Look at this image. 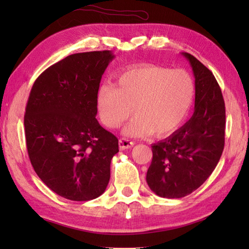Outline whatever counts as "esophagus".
Here are the masks:
<instances>
[{"instance_id": "34e87169", "label": "esophagus", "mask_w": 249, "mask_h": 249, "mask_svg": "<svg viewBox=\"0 0 249 249\" xmlns=\"http://www.w3.org/2000/svg\"><path fill=\"white\" fill-rule=\"evenodd\" d=\"M134 141L128 140V139H125V138H122L119 140V146L121 150H126V149H130V147L134 146Z\"/></svg>"}]
</instances>
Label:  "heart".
Instances as JSON below:
<instances>
[{
	"instance_id": "b5f03b06",
	"label": "heart",
	"mask_w": 249,
	"mask_h": 249,
	"mask_svg": "<svg viewBox=\"0 0 249 249\" xmlns=\"http://www.w3.org/2000/svg\"><path fill=\"white\" fill-rule=\"evenodd\" d=\"M194 97L195 81L186 71L142 65L121 73L115 87L100 86L96 109L99 121L110 129L119 128L133 111L123 128L125 136H166L183 123Z\"/></svg>"
}]
</instances>
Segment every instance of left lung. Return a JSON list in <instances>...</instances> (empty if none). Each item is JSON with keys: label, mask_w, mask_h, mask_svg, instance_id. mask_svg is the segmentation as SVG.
Segmentation results:
<instances>
[{"label": "left lung", "mask_w": 249, "mask_h": 249, "mask_svg": "<svg viewBox=\"0 0 249 249\" xmlns=\"http://www.w3.org/2000/svg\"><path fill=\"white\" fill-rule=\"evenodd\" d=\"M195 111L181 128L152 144L153 158L146 182L162 198H182L199 188L220 160L225 146L226 110L219 84L209 68L192 54Z\"/></svg>", "instance_id": "8db88e82"}]
</instances>
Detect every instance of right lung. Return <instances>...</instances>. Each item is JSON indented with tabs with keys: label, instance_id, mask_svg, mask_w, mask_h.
Instances as JSON below:
<instances>
[{
	"label": "right lung",
	"instance_id": "right-lung-1",
	"mask_svg": "<svg viewBox=\"0 0 249 249\" xmlns=\"http://www.w3.org/2000/svg\"><path fill=\"white\" fill-rule=\"evenodd\" d=\"M109 50L75 53L48 67L32 87L24 114L26 149L39 178L61 197H99L119 152L96 120V93L113 60Z\"/></svg>",
	"mask_w": 249,
	"mask_h": 249
}]
</instances>
